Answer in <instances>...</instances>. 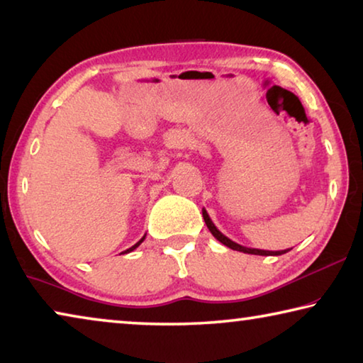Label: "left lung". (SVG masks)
Here are the masks:
<instances>
[{"label": "left lung", "instance_id": "8db88e82", "mask_svg": "<svg viewBox=\"0 0 363 363\" xmlns=\"http://www.w3.org/2000/svg\"><path fill=\"white\" fill-rule=\"evenodd\" d=\"M201 213H203V219H205V223H206V227H208V229H210V232L213 233V237L216 238V240H219V242L223 243V245H225V247H229L230 250L242 251V253H247V255H259V256H280V255H285V253H288V251L291 250V248H288V250H281V251H266V250H257V248L242 247V245H238V243H235V242H232L230 238H229V237H225L223 232H219L218 227L213 224L211 218L208 216V213H206L205 208H203V210H201Z\"/></svg>", "mask_w": 363, "mask_h": 363}]
</instances>
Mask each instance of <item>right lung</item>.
<instances>
[{"label":"right lung","mask_w":363,"mask_h":363,"mask_svg":"<svg viewBox=\"0 0 363 363\" xmlns=\"http://www.w3.org/2000/svg\"><path fill=\"white\" fill-rule=\"evenodd\" d=\"M144 238H145V235H144L143 238H140V240H139V242H138L136 245H133V247H131V248H128V250H125V251H123V253H131V251H134V250H136V248L139 247V245L144 242Z\"/></svg>","instance_id":"obj_1"}]
</instances>
